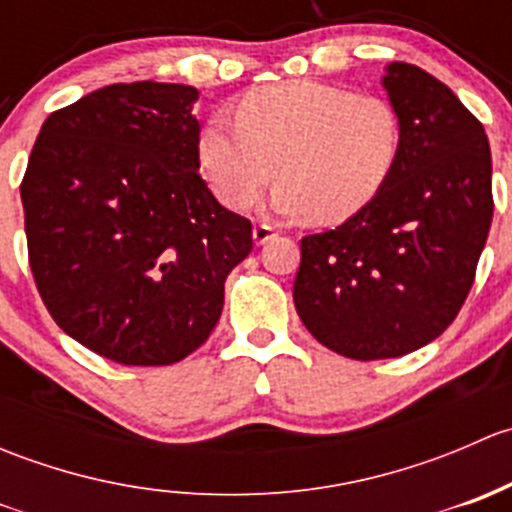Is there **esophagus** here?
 Listing matches in <instances>:
<instances>
[{
  "label": "esophagus",
  "instance_id": "esophagus-1",
  "mask_svg": "<svg viewBox=\"0 0 512 512\" xmlns=\"http://www.w3.org/2000/svg\"><path fill=\"white\" fill-rule=\"evenodd\" d=\"M277 235V230L272 225H255V230H252V240H255V245H265V242H270L272 237Z\"/></svg>",
  "mask_w": 512,
  "mask_h": 512
}]
</instances>
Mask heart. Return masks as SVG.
<instances>
[{"label": "heart", "instance_id": "1", "mask_svg": "<svg viewBox=\"0 0 512 512\" xmlns=\"http://www.w3.org/2000/svg\"><path fill=\"white\" fill-rule=\"evenodd\" d=\"M401 118L386 98L322 81H287L250 91L237 121L213 116L198 158L215 195L247 208L270 183L272 208L337 223L371 203L394 173Z\"/></svg>", "mask_w": 512, "mask_h": 512}]
</instances>
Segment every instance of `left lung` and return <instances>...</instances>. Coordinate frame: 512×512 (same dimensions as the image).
Here are the masks:
<instances>
[{
	"label": "left lung",
	"instance_id": "1",
	"mask_svg": "<svg viewBox=\"0 0 512 512\" xmlns=\"http://www.w3.org/2000/svg\"><path fill=\"white\" fill-rule=\"evenodd\" d=\"M401 153L374 200L302 237L294 307L349 359H396L446 332L466 302L493 220L483 126L436 76L394 61L381 76Z\"/></svg>",
	"mask_w": 512,
	"mask_h": 512
}]
</instances>
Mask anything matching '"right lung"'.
<instances>
[{
    "label": "right lung",
    "mask_w": 512,
    "mask_h": 512,
    "mask_svg": "<svg viewBox=\"0 0 512 512\" xmlns=\"http://www.w3.org/2000/svg\"><path fill=\"white\" fill-rule=\"evenodd\" d=\"M198 89L111 84L54 111L22 180L36 289L54 322L126 366L185 359L218 324L250 220L200 178Z\"/></svg>",
    "instance_id": "right-lung-1"
}]
</instances>
